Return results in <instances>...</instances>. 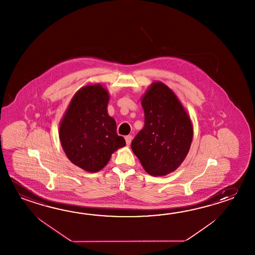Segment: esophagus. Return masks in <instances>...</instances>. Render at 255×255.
Wrapping results in <instances>:
<instances>
[{"mask_svg":"<svg viewBox=\"0 0 255 255\" xmlns=\"http://www.w3.org/2000/svg\"><path fill=\"white\" fill-rule=\"evenodd\" d=\"M131 140H132V136H125V140H126V144H127V145H130V142H131Z\"/></svg>","mask_w":255,"mask_h":255,"instance_id":"34e87169","label":"esophagus"}]
</instances>
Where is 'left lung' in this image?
<instances>
[{
	"label": "left lung",
	"mask_w": 255,
	"mask_h": 255,
	"mask_svg": "<svg viewBox=\"0 0 255 255\" xmlns=\"http://www.w3.org/2000/svg\"><path fill=\"white\" fill-rule=\"evenodd\" d=\"M144 126L130 148L146 172L163 176L175 171L192 143L191 119L176 95L162 83H152L141 99Z\"/></svg>",
	"instance_id": "left-lung-1"
}]
</instances>
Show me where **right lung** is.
Segmentation results:
<instances>
[{
    "label": "right lung",
    "instance_id": "add662e5",
    "mask_svg": "<svg viewBox=\"0 0 255 255\" xmlns=\"http://www.w3.org/2000/svg\"><path fill=\"white\" fill-rule=\"evenodd\" d=\"M108 102L109 94L100 84L85 86L73 96L60 125L63 151L73 164L87 172L102 170L125 145L107 113Z\"/></svg>",
    "mask_w": 255,
    "mask_h": 255
}]
</instances>
